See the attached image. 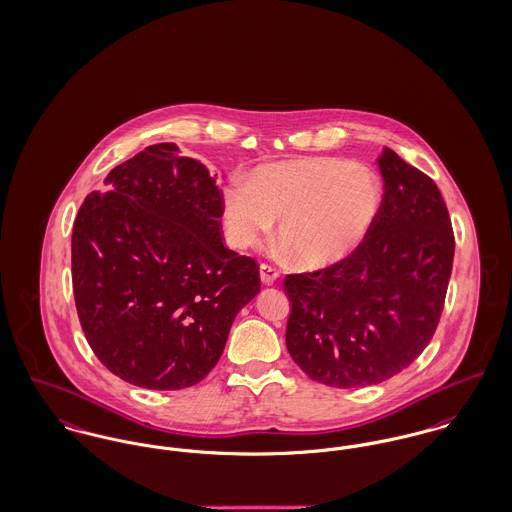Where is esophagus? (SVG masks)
<instances>
[{
    "label": "esophagus",
    "instance_id": "obj_1",
    "mask_svg": "<svg viewBox=\"0 0 512 512\" xmlns=\"http://www.w3.org/2000/svg\"><path fill=\"white\" fill-rule=\"evenodd\" d=\"M259 275H261V282L265 286H271V284H275L276 278H278V271H276L275 267H271V265H261L259 267Z\"/></svg>",
    "mask_w": 512,
    "mask_h": 512
}]
</instances>
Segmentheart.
Wrapping results in <instances>:
<instances>
[{
	"mask_svg": "<svg viewBox=\"0 0 512 512\" xmlns=\"http://www.w3.org/2000/svg\"><path fill=\"white\" fill-rule=\"evenodd\" d=\"M384 206L380 177L353 161L302 158L257 167L247 185L224 191V234L232 247L278 237L304 269L333 267L364 243Z\"/></svg>",
	"mask_w": 512,
	"mask_h": 512,
	"instance_id": "b5f03b06",
	"label": "heart"
}]
</instances>
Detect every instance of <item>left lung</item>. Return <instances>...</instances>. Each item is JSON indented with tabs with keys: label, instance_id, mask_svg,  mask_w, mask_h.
Masks as SVG:
<instances>
[{
	"label": "left lung",
	"instance_id": "left-lung-1",
	"mask_svg": "<svg viewBox=\"0 0 512 512\" xmlns=\"http://www.w3.org/2000/svg\"><path fill=\"white\" fill-rule=\"evenodd\" d=\"M384 206L345 261L288 275L286 349L319 384L366 388L407 368L433 339L454 261L450 216L433 179L384 148Z\"/></svg>",
	"mask_w": 512,
	"mask_h": 512
}]
</instances>
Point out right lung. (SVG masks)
Returning a JSON list of instances; mask_svg holds the SVG:
<instances>
[{
    "label": "right lung",
    "mask_w": 512,
    "mask_h": 512,
    "mask_svg": "<svg viewBox=\"0 0 512 512\" xmlns=\"http://www.w3.org/2000/svg\"><path fill=\"white\" fill-rule=\"evenodd\" d=\"M83 200L72 234L79 323L97 358L128 384L183 390L218 362L259 267L222 241V195L175 144L117 165Z\"/></svg>",
    "instance_id": "right-lung-1"
}]
</instances>
